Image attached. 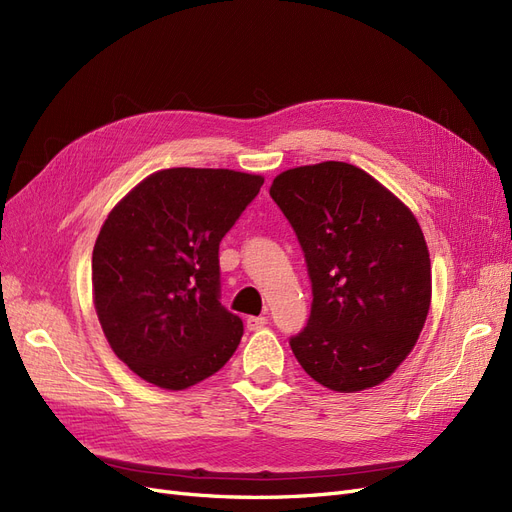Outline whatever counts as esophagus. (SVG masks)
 I'll list each match as a JSON object with an SVG mask.
<instances>
[{"label":"esophagus","mask_w":512,"mask_h":512,"mask_svg":"<svg viewBox=\"0 0 512 512\" xmlns=\"http://www.w3.org/2000/svg\"><path fill=\"white\" fill-rule=\"evenodd\" d=\"M267 324H269L267 316H250V318L245 320L247 331H260V329H265Z\"/></svg>","instance_id":"obj_1"}]
</instances>
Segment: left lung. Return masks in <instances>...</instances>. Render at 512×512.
<instances>
[{
  "mask_svg": "<svg viewBox=\"0 0 512 512\" xmlns=\"http://www.w3.org/2000/svg\"><path fill=\"white\" fill-rule=\"evenodd\" d=\"M305 256L312 309L290 348L322 386L354 393L389 378L429 312L431 262L406 205L346 162L290 168L271 190Z\"/></svg>",
  "mask_w": 512,
  "mask_h": 512,
  "instance_id": "8db88e82",
  "label": "left lung"
}]
</instances>
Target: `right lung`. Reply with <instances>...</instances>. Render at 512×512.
Returning a JSON list of instances; mask_svg holds the SVG:
<instances>
[{
	"mask_svg": "<svg viewBox=\"0 0 512 512\" xmlns=\"http://www.w3.org/2000/svg\"><path fill=\"white\" fill-rule=\"evenodd\" d=\"M262 183L166 168L108 213L91 258L94 303L113 352L143 380L188 389L237 350L243 320L220 301V243Z\"/></svg>",
	"mask_w": 512,
	"mask_h": 512,
	"instance_id": "right-lung-1",
	"label": "right lung"
}]
</instances>
